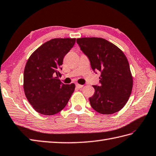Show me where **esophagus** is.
<instances>
[{"instance_id": "1", "label": "esophagus", "mask_w": 156, "mask_h": 156, "mask_svg": "<svg viewBox=\"0 0 156 156\" xmlns=\"http://www.w3.org/2000/svg\"><path fill=\"white\" fill-rule=\"evenodd\" d=\"M76 87L78 88H82L84 87V85H82V84H76Z\"/></svg>"}]
</instances>
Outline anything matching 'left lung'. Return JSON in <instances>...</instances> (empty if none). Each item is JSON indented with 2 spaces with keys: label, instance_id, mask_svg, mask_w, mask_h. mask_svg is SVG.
<instances>
[{
  "label": "left lung",
  "instance_id": "obj_1",
  "mask_svg": "<svg viewBox=\"0 0 156 156\" xmlns=\"http://www.w3.org/2000/svg\"><path fill=\"white\" fill-rule=\"evenodd\" d=\"M76 42L90 60L94 72H101L100 85L93 86L92 108L101 114H112L124 108L130 96L133 79L129 62L117 46L101 38H80Z\"/></svg>",
  "mask_w": 156,
  "mask_h": 156
}]
</instances>
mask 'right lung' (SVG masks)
I'll list each match as a JSON object with an SVG mask.
<instances>
[{"label":"right lung","instance_id":"1","mask_svg":"<svg viewBox=\"0 0 156 156\" xmlns=\"http://www.w3.org/2000/svg\"><path fill=\"white\" fill-rule=\"evenodd\" d=\"M76 38H54L46 42L30 55L23 73V90L35 111L42 115L56 114L65 108L75 84H64L59 72L63 58Z\"/></svg>","mask_w":156,"mask_h":156}]
</instances>
